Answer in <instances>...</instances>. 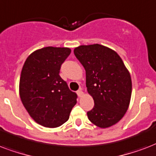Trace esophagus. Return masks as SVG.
<instances>
[{"label": "esophagus", "mask_w": 156, "mask_h": 156, "mask_svg": "<svg viewBox=\"0 0 156 156\" xmlns=\"http://www.w3.org/2000/svg\"><path fill=\"white\" fill-rule=\"evenodd\" d=\"M77 94L79 96L80 98L83 97V95H84V92L82 91V89H80L78 91H77Z\"/></svg>", "instance_id": "34e87169"}]
</instances>
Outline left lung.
<instances>
[{
	"label": "left lung",
	"mask_w": 156,
	"mask_h": 156,
	"mask_svg": "<svg viewBox=\"0 0 156 156\" xmlns=\"http://www.w3.org/2000/svg\"><path fill=\"white\" fill-rule=\"evenodd\" d=\"M74 54L85 69L87 91L94 101L88 118L101 129L113 126L129 106L132 80L129 70L116 52L102 44L80 45Z\"/></svg>",
	"instance_id": "left-lung-1"
}]
</instances>
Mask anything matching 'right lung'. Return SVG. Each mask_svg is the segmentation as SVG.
Listing matches in <instances>:
<instances>
[{
	"label": "right lung",
	"instance_id": "right-lung-1",
	"mask_svg": "<svg viewBox=\"0 0 156 156\" xmlns=\"http://www.w3.org/2000/svg\"><path fill=\"white\" fill-rule=\"evenodd\" d=\"M67 47H44L32 52L24 62L19 96L30 116L46 128L61 126L69 119L77 95L59 76L61 65L71 54Z\"/></svg>",
	"mask_w": 156,
	"mask_h": 156
}]
</instances>
